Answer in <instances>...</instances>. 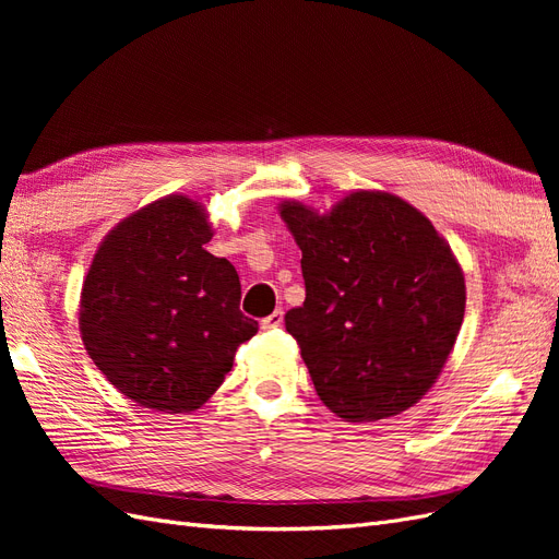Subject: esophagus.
Segmentation results:
<instances>
[{
  "instance_id": "esophagus-1",
  "label": "esophagus",
  "mask_w": 559,
  "mask_h": 559,
  "mask_svg": "<svg viewBox=\"0 0 559 559\" xmlns=\"http://www.w3.org/2000/svg\"><path fill=\"white\" fill-rule=\"evenodd\" d=\"M282 321H284V312H282V310H275L273 314H267V317H263V319H261V326H263L265 331H270V329H280V326H282Z\"/></svg>"
}]
</instances>
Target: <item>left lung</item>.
<instances>
[{"label":"left lung","instance_id":"left-lung-1","mask_svg":"<svg viewBox=\"0 0 559 559\" xmlns=\"http://www.w3.org/2000/svg\"><path fill=\"white\" fill-rule=\"evenodd\" d=\"M282 218L302 251L306 302L284 324L319 399L347 421L408 411L429 392L462 329V267L408 202L357 191L326 216L300 202Z\"/></svg>","mask_w":559,"mask_h":559}]
</instances>
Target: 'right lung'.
Masks as SVG:
<instances>
[{
	"mask_svg": "<svg viewBox=\"0 0 559 559\" xmlns=\"http://www.w3.org/2000/svg\"><path fill=\"white\" fill-rule=\"evenodd\" d=\"M210 240L202 205L163 198L107 235L83 282V345L118 392L144 408H200L259 331L240 310L238 270L212 257Z\"/></svg>",
	"mask_w": 559,
	"mask_h": 559,
	"instance_id": "add662e5",
	"label": "right lung"
}]
</instances>
